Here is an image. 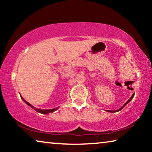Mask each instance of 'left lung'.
<instances>
[{
    "label": "left lung",
    "instance_id": "8db88e82",
    "mask_svg": "<svg viewBox=\"0 0 152 152\" xmlns=\"http://www.w3.org/2000/svg\"><path fill=\"white\" fill-rule=\"evenodd\" d=\"M134 95H135V94H132V96L130 97V99H129V100H128V101H127V102H125V103L124 104H123V106H122L121 107V108H120V109H117V110H106V111H107V112H109V113H116V112H118V111H119V110H121V109H123V107H124L125 106V105H126V104H127L129 103V102H130L131 101H132V100L133 99V96H134Z\"/></svg>",
    "mask_w": 152,
    "mask_h": 152
}]
</instances>
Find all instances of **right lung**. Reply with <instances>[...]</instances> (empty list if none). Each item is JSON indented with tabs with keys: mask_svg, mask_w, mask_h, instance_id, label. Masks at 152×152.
Returning <instances> with one entry per match:
<instances>
[{
	"mask_svg": "<svg viewBox=\"0 0 152 152\" xmlns=\"http://www.w3.org/2000/svg\"><path fill=\"white\" fill-rule=\"evenodd\" d=\"M20 98H21V99L23 100V101L27 105H29L30 107H31L32 109H33L35 110H36V111H37V112L39 113H42V114H49V113H53V112H54L55 110H58V108H59V107H56V108H53V109H37V108L34 107L33 106V105L31 104L29 102H28L27 101H25V100L21 96H20Z\"/></svg>",
	"mask_w": 152,
	"mask_h": 152,
	"instance_id": "1",
	"label": "right lung"
}]
</instances>
